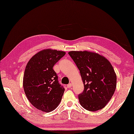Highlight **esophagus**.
I'll return each mask as SVG.
<instances>
[{
    "instance_id": "1",
    "label": "esophagus",
    "mask_w": 134,
    "mask_h": 134,
    "mask_svg": "<svg viewBox=\"0 0 134 134\" xmlns=\"http://www.w3.org/2000/svg\"><path fill=\"white\" fill-rule=\"evenodd\" d=\"M67 86L68 88H71V87H72V84L71 83H69V85H67Z\"/></svg>"
}]
</instances>
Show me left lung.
<instances>
[{
    "label": "left lung",
    "mask_w": 134,
    "mask_h": 134,
    "mask_svg": "<svg viewBox=\"0 0 134 134\" xmlns=\"http://www.w3.org/2000/svg\"><path fill=\"white\" fill-rule=\"evenodd\" d=\"M69 55L80 71L84 90L78 96L81 106L89 111L104 108L116 87V74L109 61L90 51H70Z\"/></svg>",
    "instance_id": "left-lung-1"
}]
</instances>
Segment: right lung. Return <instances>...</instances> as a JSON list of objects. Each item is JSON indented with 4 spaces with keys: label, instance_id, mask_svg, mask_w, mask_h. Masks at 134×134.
I'll use <instances>...</instances> for the list:
<instances>
[{
    "label": "right lung",
    "instance_id": "add662e5",
    "mask_svg": "<svg viewBox=\"0 0 134 134\" xmlns=\"http://www.w3.org/2000/svg\"><path fill=\"white\" fill-rule=\"evenodd\" d=\"M65 54L55 49L42 50L29 60L25 68V94L30 103L42 112L55 110L62 100L64 89L59 83L53 67Z\"/></svg>",
    "mask_w": 134,
    "mask_h": 134
}]
</instances>
